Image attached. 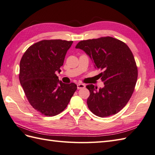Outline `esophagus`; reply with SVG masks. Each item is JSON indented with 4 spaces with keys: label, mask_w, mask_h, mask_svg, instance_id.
<instances>
[{
    "label": "esophagus",
    "mask_w": 155,
    "mask_h": 155,
    "mask_svg": "<svg viewBox=\"0 0 155 155\" xmlns=\"http://www.w3.org/2000/svg\"><path fill=\"white\" fill-rule=\"evenodd\" d=\"M85 87V84H82V83H78L77 84V88L78 89H81V88H84Z\"/></svg>",
    "instance_id": "1"
}]
</instances>
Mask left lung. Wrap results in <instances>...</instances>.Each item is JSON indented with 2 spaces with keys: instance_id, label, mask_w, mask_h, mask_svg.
Segmentation results:
<instances>
[{
  "instance_id": "8db88e82",
  "label": "left lung",
  "mask_w": 155,
  "mask_h": 155,
  "mask_svg": "<svg viewBox=\"0 0 155 155\" xmlns=\"http://www.w3.org/2000/svg\"><path fill=\"white\" fill-rule=\"evenodd\" d=\"M93 60L104 87L98 90L93 84L86 86L90 91L88 107L96 116H112L124 108L135 90L138 71L134 55L124 42L112 37H102L79 41L75 47Z\"/></svg>"
}]
</instances>
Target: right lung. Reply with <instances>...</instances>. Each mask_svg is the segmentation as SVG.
I'll return each instance as SVG.
<instances>
[{"instance_id":"right-lung-1","label":"right lung","mask_w":155,"mask_h":155,"mask_svg":"<svg viewBox=\"0 0 155 155\" xmlns=\"http://www.w3.org/2000/svg\"><path fill=\"white\" fill-rule=\"evenodd\" d=\"M73 42L41 40L28 48L20 60L19 79L25 94L31 106L44 116L62 112L77 89L73 82L63 83L56 74Z\"/></svg>"}]
</instances>
